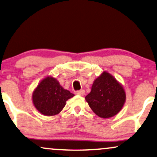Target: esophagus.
<instances>
[{"label": "esophagus", "mask_w": 157, "mask_h": 157, "mask_svg": "<svg viewBox=\"0 0 157 157\" xmlns=\"http://www.w3.org/2000/svg\"><path fill=\"white\" fill-rule=\"evenodd\" d=\"M75 94H78V95H84V94H85V91L84 90L76 91V92H75Z\"/></svg>", "instance_id": "esophagus-1"}]
</instances>
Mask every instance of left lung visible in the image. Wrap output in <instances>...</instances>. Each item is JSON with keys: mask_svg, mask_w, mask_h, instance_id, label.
Masks as SVG:
<instances>
[{"mask_svg": "<svg viewBox=\"0 0 157 157\" xmlns=\"http://www.w3.org/2000/svg\"><path fill=\"white\" fill-rule=\"evenodd\" d=\"M85 99L98 117L106 119L119 113L124 104L126 94L117 81L108 73L103 72L95 79Z\"/></svg>", "mask_w": 157, "mask_h": 157, "instance_id": "1", "label": "left lung"}]
</instances>
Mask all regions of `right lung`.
Instances as JSON below:
<instances>
[{
	"label": "right lung",
	"instance_id": "add662e5",
	"mask_svg": "<svg viewBox=\"0 0 157 157\" xmlns=\"http://www.w3.org/2000/svg\"><path fill=\"white\" fill-rule=\"evenodd\" d=\"M74 94L64 90L55 78L47 77L38 85L33 94L35 107L45 116H55L65 107Z\"/></svg>",
	"mask_w": 157,
	"mask_h": 157
}]
</instances>
